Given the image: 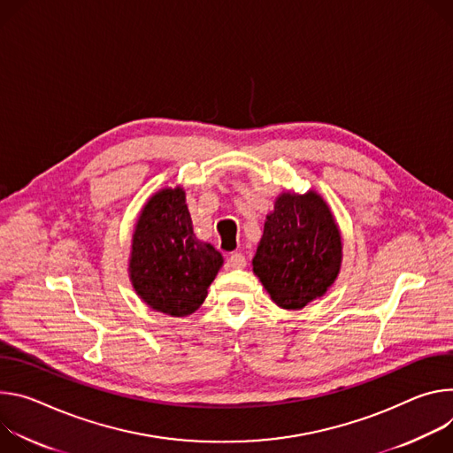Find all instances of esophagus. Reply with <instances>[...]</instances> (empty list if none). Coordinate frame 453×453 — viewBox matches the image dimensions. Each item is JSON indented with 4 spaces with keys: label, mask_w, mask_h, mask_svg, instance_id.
Here are the masks:
<instances>
[{
    "label": "esophagus",
    "mask_w": 453,
    "mask_h": 453,
    "mask_svg": "<svg viewBox=\"0 0 453 453\" xmlns=\"http://www.w3.org/2000/svg\"><path fill=\"white\" fill-rule=\"evenodd\" d=\"M246 266V259L242 254H232L226 261V268L228 270H241Z\"/></svg>",
    "instance_id": "esophagus-1"
}]
</instances>
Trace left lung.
Returning a JSON list of instances; mask_svg holds the SVG:
<instances>
[{
  "instance_id": "left-lung-1",
  "label": "left lung",
  "mask_w": 453,
  "mask_h": 453,
  "mask_svg": "<svg viewBox=\"0 0 453 453\" xmlns=\"http://www.w3.org/2000/svg\"><path fill=\"white\" fill-rule=\"evenodd\" d=\"M342 248L340 226L317 190H282L266 216L252 266L273 303L296 311L334 284Z\"/></svg>"
}]
</instances>
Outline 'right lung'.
I'll return each instance as SVG.
<instances>
[{"label": "right lung", "mask_w": 453, "mask_h": 453, "mask_svg": "<svg viewBox=\"0 0 453 453\" xmlns=\"http://www.w3.org/2000/svg\"><path fill=\"white\" fill-rule=\"evenodd\" d=\"M223 256L192 230L181 185L164 187L143 203L131 239L129 280L158 313L188 317L205 303Z\"/></svg>", "instance_id": "1"}]
</instances>
